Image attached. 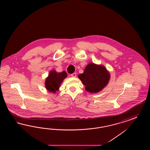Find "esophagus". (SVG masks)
<instances>
[{
    "label": "esophagus",
    "mask_w": 150,
    "mask_h": 150,
    "mask_svg": "<svg viewBox=\"0 0 150 150\" xmlns=\"http://www.w3.org/2000/svg\"><path fill=\"white\" fill-rule=\"evenodd\" d=\"M76 73H73V74H71V77H76Z\"/></svg>",
    "instance_id": "esophagus-1"
}]
</instances>
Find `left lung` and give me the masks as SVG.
Listing matches in <instances>:
<instances>
[{"mask_svg":"<svg viewBox=\"0 0 150 150\" xmlns=\"http://www.w3.org/2000/svg\"><path fill=\"white\" fill-rule=\"evenodd\" d=\"M79 78L86 86V90L90 93H97L105 87L110 80V74L103 66L93 63L86 66L83 74Z\"/></svg>","mask_w":150,"mask_h":150,"instance_id":"left-lung-1","label":"left lung"}]
</instances>
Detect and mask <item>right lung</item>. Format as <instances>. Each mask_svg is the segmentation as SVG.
I'll return each instance as SVG.
<instances>
[{"instance_id": "add662e5", "label": "right lung", "mask_w": 150, "mask_h": 150, "mask_svg": "<svg viewBox=\"0 0 150 150\" xmlns=\"http://www.w3.org/2000/svg\"><path fill=\"white\" fill-rule=\"evenodd\" d=\"M67 77L66 72L57 73L55 70L50 72L48 77L45 80V86L46 89L50 92L55 93L58 90L59 87L64 79Z\"/></svg>"}]
</instances>
